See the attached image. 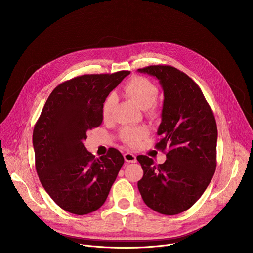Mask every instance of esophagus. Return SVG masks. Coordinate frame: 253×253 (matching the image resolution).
I'll return each instance as SVG.
<instances>
[{"label":"esophagus","mask_w":253,"mask_h":253,"mask_svg":"<svg viewBox=\"0 0 253 253\" xmlns=\"http://www.w3.org/2000/svg\"><path fill=\"white\" fill-rule=\"evenodd\" d=\"M124 159H125L126 162H129V163H135L137 161L136 156L133 153H130V152H127V153L124 154Z\"/></svg>","instance_id":"obj_1"}]
</instances>
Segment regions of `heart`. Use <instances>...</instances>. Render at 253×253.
Masks as SVG:
<instances>
[{
	"instance_id": "heart-1",
	"label": "heart",
	"mask_w": 253,
	"mask_h": 253,
	"mask_svg": "<svg viewBox=\"0 0 253 253\" xmlns=\"http://www.w3.org/2000/svg\"><path fill=\"white\" fill-rule=\"evenodd\" d=\"M125 94L133 100L141 109H148L157 100L158 87L149 79L144 77L132 78L124 87ZM117 97L115 94H109L102 105V116L104 119L110 118L112 115ZM147 135V130L143 127H126L121 132L122 140L130 146H136Z\"/></svg>"
}]
</instances>
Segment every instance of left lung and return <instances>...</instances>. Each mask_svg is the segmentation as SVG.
<instances>
[{
	"label": "left lung",
	"mask_w": 253,
	"mask_h": 253,
	"mask_svg": "<svg viewBox=\"0 0 253 253\" xmlns=\"http://www.w3.org/2000/svg\"><path fill=\"white\" fill-rule=\"evenodd\" d=\"M156 77L163 89L162 121L155 147L167 149L166 161L156 165L139 155L143 177L138 189L154 211L175 215L190 208L209 185L216 169L217 126L201 89L183 72L153 65L138 69Z\"/></svg>",
	"instance_id": "8db88e82"
}]
</instances>
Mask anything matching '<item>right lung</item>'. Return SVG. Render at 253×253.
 Segmentation results:
<instances>
[{
    "mask_svg": "<svg viewBox=\"0 0 253 253\" xmlns=\"http://www.w3.org/2000/svg\"><path fill=\"white\" fill-rule=\"evenodd\" d=\"M129 74H87L61 83L35 124L33 146L39 179L55 203L70 213L85 215L99 209L124 163L115 148L95 158L83 141L89 130L101 125L106 97Z\"/></svg>",
    "mask_w": 253,
    "mask_h": 253,
    "instance_id": "add662e5",
    "label": "right lung"
}]
</instances>
